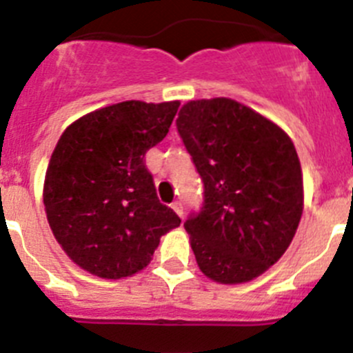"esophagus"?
Masks as SVG:
<instances>
[{
    "mask_svg": "<svg viewBox=\"0 0 353 353\" xmlns=\"http://www.w3.org/2000/svg\"><path fill=\"white\" fill-rule=\"evenodd\" d=\"M172 209L176 210V214H177V216H179V217L184 216V207H183V203H181V202H174V203H172Z\"/></svg>",
    "mask_w": 353,
    "mask_h": 353,
    "instance_id": "1",
    "label": "esophagus"
}]
</instances>
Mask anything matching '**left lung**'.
I'll return each instance as SVG.
<instances>
[{
    "label": "left lung",
    "mask_w": 353,
    "mask_h": 353,
    "mask_svg": "<svg viewBox=\"0 0 353 353\" xmlns=\"http://www.w3.org/2000/svg\"><path fill=\"white\" fill-rule=\"evenodd\" d=\"M177 132L203 183L184 228L200 270L240 284L281 259L303 212L301 165L282 128L226 97L184 104Z\"/></svg>",
    "instance_id": "obj_1"
}]
</instances>
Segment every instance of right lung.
I'll list each match as a JSON object with an SVG mask.
<instances>
[{"label":"right lung","instance_id":"add662e5","mask_svg":"<svg viewBox=\"0 0 353 353\" xmlns=\"http://www.w3.org/2000/svg\"><path fill=\"white\" fill-rule=\"evenodd\" d=\"M177 108V101H125L80 118L59 139L43 202L57 242L87 272L134 275L151 261L160 236L181 225L158 200L144 160Z\"/></svg>","mask_w":353,"mask_h":353}]
</instances>
